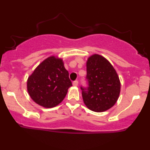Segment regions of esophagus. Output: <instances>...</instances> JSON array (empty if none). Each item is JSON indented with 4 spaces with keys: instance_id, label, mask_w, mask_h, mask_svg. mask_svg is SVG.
Returning <instances> with one entry per match:
<instances>
[{
    "instance_id": "esophagus-1",
    "label": "esophagus",
    "mask_w": 150,
    "mask_h": 150,
    "mask_svg": "<svg viewBox=\"0 0 150 150\" xmlns=\"http://www.w3.org/2000/svg\"><path fill=\"white\" fill-rule=\"evenodd\" d=\"M73 86H75V87H76V86L78 85V81H77V80H75V81H73Z\"/></svg>"
}]
</instances>
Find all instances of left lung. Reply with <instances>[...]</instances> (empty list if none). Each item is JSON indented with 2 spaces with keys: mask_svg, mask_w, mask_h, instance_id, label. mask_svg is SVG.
<instances>
[{
  "mask_svg": "<svg viewBox=\"0 0 150 150\" xmlns=\"http://www.w3.org/2000/svg\"><path fill=\"white\" fill-rule=\"evenodd\" d=\"M87 87L81 86L82 99L89 109L102 112L116 104L120 83L116 70L106 58L94 54L87 62Z\"/></svg>",
  "mask_w": 150,
  "mask_h": 150,
  "instance_id": "8db88e82",
  "label": "left lung"
}]
</instances>
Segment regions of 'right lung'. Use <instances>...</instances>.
<instances>
[{
    "label": "right lung",
    "mask_w": 150,
    "mask_h": 150,
    "mask_svg": "<svg viewBox=\"0 0 150 150\" xmlns=\"http://www.w3.org/2000/svg\"><path fill=\"white\" fill-rule=\"evenodd\" d=\"M72 86L69 73L62 59L46 58L34 70L27 80V91L37 104L46 108L57 106Z\"/></svg>",
    "instance_id": "right-lung-1"
}]
</instances>
